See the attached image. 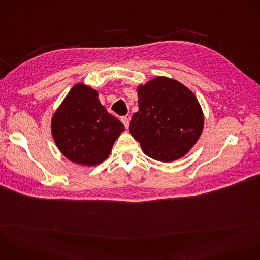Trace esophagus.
Wrapping results in <instances>:
<instances>
[{
	"instance_id": "esophagus-1",
	"label": "esophagus",
	"mask_w": 260,
	"mask_h": 260,
	"mask_svg": "<svg viewBox=\"0 0 260 260\" xmlns=\"http://www.w3.org/2000/svg\"><path fill=\"white\" fill-rule=\"evenodd\" d=\"M121 121H122V123L124 124L125 128H128V126H129V119H128L126 116H122V117H121Z\"/></svg>"
}]
</instances>
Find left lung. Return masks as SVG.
<instances>
[{
	"label": "left lung",
	"mask_w": 260,
	"mask_h": 260,
	"mask_svg": "<svg viewBox=\"0 0 260 260\" xmlns=\"http://www.w3.org/2000/svg\"><path fill=\"white\" fill-rule=\"evenodd\" d=\"M139 111L134 113L129 133L143 152L170 162L186 154L204 127V115L193 92L180 82L156 77L138 88Z\"/></svg>",
	"instance_id": "left-lung-1"
}]
</instances>
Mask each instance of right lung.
Returning a JSON list of instances; mask_svg holds the SVG:
<instances>
[{
    "label": "right lung",
    "instance_id": "right-lung-1",
    "mask_svg": "<svg viewBox=\"0 0 260 260\" xmlns=\"http://www.w3.org/2000/svg\"><path fill=\"white\" fill-rule=\"evenodd\" d=\"M98 91L82 83L73 86L51 121L60 152L71 161L95 166L110 154L124 125L100 103Z\"/></svg>",
    "mask_w": 260,
    "mask_h": 260
}]
</instances>
